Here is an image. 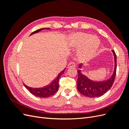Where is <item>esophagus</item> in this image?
Masks as SVG:
<instances>
[{"instance_id": "34e87169", "label": "esophagus", "mask_w": 129, "mask_h": 129, "mask_svg": "<svg viewBox=\"0 0 129 129\" xmlns=\"http://www.w3.org/2000/svg\"><path fill=\"white\" fill-rule=\"evenodd\" d=\"M76 67V64L74 62H71L69 63V64L67 66V68H71V67Z\"/></svg>"}]
</instances>
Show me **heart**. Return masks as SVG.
I'll use <instances>...</instances> for the list:
<instances>
[{"label": "heart", "instance_id": "obj_1", "mask_svg": "<svg viewBox=\"0 0 129 129\" xmlns=\"http://www.w3.org/2000/svg\"><path fill=\"white\" fill-rule=\"evenodd\" d=\"M72 45L80 47V55L85 59H89L95 55L100 44V40L95 36L83 32L74 34L72 40Z\"/></svg>", "mask_w": 129, "mask_h": 129}]
</instances>
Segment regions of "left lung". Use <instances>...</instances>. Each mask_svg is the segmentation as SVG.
Returning <instances> with one entry per match:
<instances>
[{
    "label": "left lung",
    "instance_id": "8db88e82",
    "mask_svg": "<svg viewBox=\"0 0 129 129\" xmlns=\"http://www.w3.org/2000/svg\"><path fill=\"white\" fill-rule=\"evenodd\" d=\"M112 52L114 56L115 68L112 76L108 80L99 82L92 81L82 73L81 70H78L77 86V90L81 94L89 97H98L103 95L110 89L115 79L117 68L116 54L114 50ZM82 66V64H80L79 68L81 69Z\"/></svg>",
    "mask_w": 129,
    "mask_h": 129
}]
</instances>
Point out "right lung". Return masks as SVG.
<instances>
[{"label":"right lung","mask_w":129,"mask_h":129,"mask_svg":"<svg viewBox=\"0 0 129 129\" xmlns=\"http://www.w3.org/2000/svg\"><path fill=\"white\" fill-rule=\"evenodd\" d=\"M44 29H49L50 28H41L39 29H38L34 32H32L30 34V36L32 35L33 34L38 33L39 32H40L41 30H43ZM65 69L62 71L61 73L58 74L57 76L55 78V80H54L51 83H50L49 85H47L45 87H44L42 88H31L28 86H27L26 84H25L24 83V86L25 88L28 90L32 93V95L36 96L37 97H40V98H46V97H48L50 96H52L54 95V93L56 92L57 91V90L58 89V80H59L60 77L62 75L64 72Z\"/></svg>","instance_id":"obj_1"}]
</instances>
